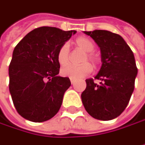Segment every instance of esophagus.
Instances as JSON below:
<instances>
[{"mask_svg":"<svg viewBox=\"0 0 145 145\" xmlns=\"http://www.w3.org/2000/svg\"><path fill=\"white\" fill-rule=\"evenodd\" d=\"M70 80H71V84H74V83H75V81H76V80H75V79H73V78H71Z\"/></svg>","mask_w":145,"mask_h":145,"instance_id":"1","label":"esophagus"}]
</instances>
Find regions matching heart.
Instances as JSON below:
<instances>
[{
    "instance_id": "heart-1",
    "label": "heart",
    "mask_w": 145,
    "mask_h": 145,
    "mask_svg": "<svg viewBox=\"0 0 145 145\" xmlns=\"http://www.w3.org/2000/svg\"><path fill=\"white\" fill-rule=\"evenodd\" d=\"M75 44L85 51L86 54L84 56L82 59V62H84L81 65H67L61 68V73L64 77H67L70 78L77 79L84 78L89 73H91L93 70V67L90 63L87 61H90L95 67H97L100 63V58L93 52L95 50L94 43L86 37H79L75 40ZM56 58L60 65L64 66L69 61V47L67 44H63L58 50L56 54Z\"/></svg>"
}]
</instances>
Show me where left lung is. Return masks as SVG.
<instances>
[{
  "mask_svg": "<svg viewBox=\"0 0 145 145\" xmlns=\"http://www.w3.org/2000/svg\"><path fill=\"white\" fill-rule=\"evenodd\" d=\"M99 45L101 67L95 79H86L81 98L87 112L95 119L112 120L126 109L138 73L133 53L125 40L107 30L84 31Z\"/></svg>",
  "mask_w": 145,
  "mask_h": 145,
  "instance_id": "8db88e82",
  "label": "left lung"
}]
</instances>
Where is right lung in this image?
I'll list each match as a JSON object with an SVG mask.
<instances>
[{
    "label": "right lung",
    "mask_w": 145,
    "mask_h": 145,
    "mask_svg": "<svg viewBox=\"0 0 145 145\" xmlns=\"http://www.w3.org/2000/svg\"><path fill=\"white\" fill-rule=\"evenodd\" d=\"M76 32L39 27L14 48L9 65V90L15 108L24 118L42 122L60 110L71 82L69 78L57 75L60 64L56 54Z\"/></svg>",
    "instance_id": "right-lung-1"
}]
</instances>
